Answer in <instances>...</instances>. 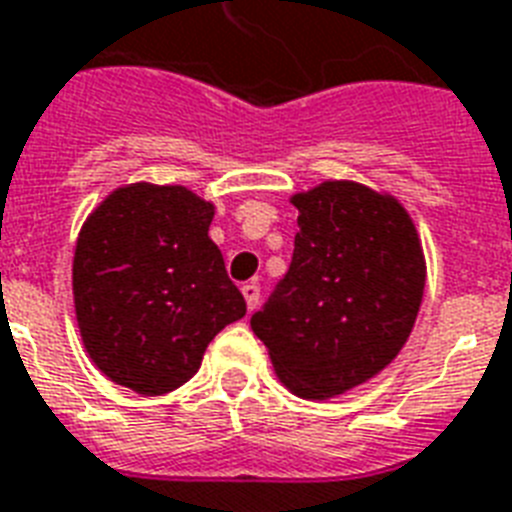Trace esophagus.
I'll list each match as a JSON object with an SVG mask.
<instances>
[{"label": "esophagus", "instance_id": "obj_1", "mask_svg": "<svg viewBox=\"0 0 512 512\" xmlns=\"http://www.w3.org/2000/svg\"><path fill=\"white\" fill-rule=\"evenodd\" d=\"M241 295H244V300H247L249 311H255L257 303H260V287H257L255 281L244 284V287H241Z\"/></svg>", "mask_w": 512, "mask_h": 512}]
</instances>
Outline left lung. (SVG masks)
<instances>
[{
  "label": "left lung",
  "instance_id": "8db88e82",
  "mask_svg": "<svg viewBox=\"0 0 512 512\" xmlns=\"http://www.w3.org/2000/svg\"><path fill=\"white\" fill-rule=\"evenodd\" d=\"M295 255L252 316L281 385L324 401L364 385L401 353L425 292V252L396 196L324 180L292 196Z\"/></svg>",
  "mask_w": 512,
  "mask_h": 512
}]
</instances>
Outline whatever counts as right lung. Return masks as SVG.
<instances>
[{
	"mask_svg": "<svg viewBox=\"0 0 512 512\" xmlns=\"http://www.w3.org/2000/svg\"><path fill=\"white\" fill-rule=\"evenodd\" d=\"M215 204L185 185L127 183L76 236L74 311L84 350L108 380L162 396L199 372L247 303L209 239Z\"/></svg>",
	"mask_w": 512,
	"mask_h": 512,
	"instance_id": "add662e5",
	"label": "right lung"
}]
</instances>
